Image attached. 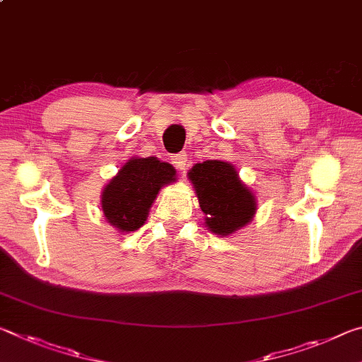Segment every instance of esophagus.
<instances>
[{
    "label": "esophagus",
    "instance_id": "34e87169",
    "mask_svg": "<svg viewBox=\"0 0 362 362\" xmlns=\"http://www.w3.org/2000/svg\"><path fill=\"white\" fill-rule=\"evenodd\" d=\"M173 164L174 166L179 169V170H185V168L188 166V161H187V155L185 153H180V155H175L173 156Z\"/></svg>",
    "mask_w": 362,
    "mask_h": 362
}]
</instances>
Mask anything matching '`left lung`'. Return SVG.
Returning a JSON list of instances; mask_svg holds the SVG:
<instances>
[{
  "label": "left lung",
  "instance_id": "left-lung-1",
  "mask_svg": "<svg viewBox=\"0 0 362 362\" xmlns=\"http://www.w3.org/2000/svg\"><path fill=\"white\" fill-rule=\"evenodd\" d=\"M188 179L204 212V225L214 235L231 236L252 222L255 193L240 179L231 163L220 159L198 163L189 169Z\"/></svg>",
  "mask_w": 362,
  "mask_h": 362
}]
</instances>
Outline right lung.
Listing matches in <instances>:
<instances>
[{"label":"right lung","instance_id":"right-lung-1","mask_svg":"<svg viewBox=\"0 0 362 362\" xmlns=\"http://www.w3.org/2000/svg\"><path fill=\"white\" fill-rule=\"evenodd\" d=\"M175 175L173 164L155 156L129 158L103 187V217L119 233L139 230L146 222L158 193L163 187L174 183Z\"/></svg>","mask_w":362,"mask_h":362}]
</instances>
